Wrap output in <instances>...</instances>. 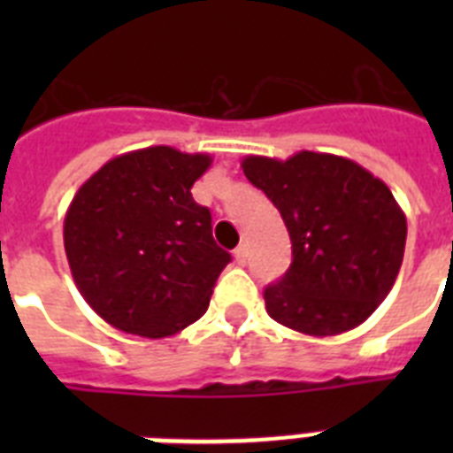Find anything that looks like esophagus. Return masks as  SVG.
I'll return each instance as SVG.
<instances>
[{"instance_id":"34e87169","label":"esophagus","mask_w":453,"mask_h":453,"mask_svg":"<svg viewBox=\"0 0 453 453\" xmlns=\"http://www.w3.org/2000/svg\"><path fill=\"white\" fill-rule=\"evenodd\" d=\"M234 261L240 263V265L247 263V247H244V244H240V247L234 249Z\"/></svg>"}]
</instances>
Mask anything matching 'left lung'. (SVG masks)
Masks as SVG:
<instances>
[{
  "label": "left lung",
  "instance_id": "8db88e82",
  "mask_svg": "<svg viewBox=\"0 0 453 453\" xmlns=\"http://www.w3.org/2000/svg\"><path fill=\"white\" fill-rule=\"evenodd\" d=\"M242 169L282 213L291 237L294 261L263 294L268 315L315 338L359 326L390 294L404 258L407 219L390 188L326 152L249 155Z\"/></svg>",
  "mask_w": 453,
  "mask_h": 453
}]
</instances>
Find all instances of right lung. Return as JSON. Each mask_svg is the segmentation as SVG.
Masks as SVG:
<instances>
[{"label":"right lung","mask_w":453,"mask_h":453,"mask_svg":"<svg viewBox=\"0 0 453 453\" xmlns=\"http://www.w3.org/2000/svg\"><path fill=\"white\" fill-rule=\"evenodd\" d=\"M204 152L152 145L103 164L73 197L63 242L84 301L115 329L173 336L204 315L230 254L190 188Z\"/></svg>","instance_id":"add662e5"}]
</instances>
